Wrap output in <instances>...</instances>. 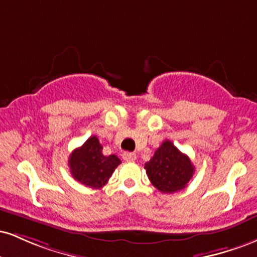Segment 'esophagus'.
<instances>
[{
    "label": "esophagus",
    "mask_w": 257,
    "mask_h": 257,
    "mask_svg": "<svg viewBox=\"0 0 257 257\" xmlns=\"http://www.w3.org/2000/svg\"><path fill=\"white\" fill-rule=\"evenodd\" d=\"M122 158L124 159L125 162H134L135 159H137V156H135V153H132V152H124L122 155Z\"/></svg>",
    "instance_id": "esophagus-1"
}]
</instances>
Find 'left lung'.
I'll list each match as a JSON object with an SVG mask.
<instances>
[{
  "instance_id": "left-lung-1",
  "label": "left lung",
  "mask_w": 257,
  "mask_h": 257,
  "mask_svg": "<svg viewBox=\"0 0 257 257\" xmlns=\"http://www.w3.org/2000/svg\"><path fill=\"white\" fill-rule=\"evenodd\" d=\"M145 169L150 181L162 193L181 191L194 174V167L188 156L169 140L163 141L156 150L153 157L145 163Z\"/></svg>"
}]
</instances>
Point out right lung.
<instances>
[{"label":"right lung","mask_w":257,"mask_h":257,"mask_svg":"<svg viewBox=\"0 0 257 257\" xmlns=\"http://www.w3.org/2000/svg\"><path fill=\"white\" fill-rule=\"evenodd\" d=\"M119 163L120 159L117 156L102 155V146L95 135L88 139L81 147L73 150L69 157L72 178L91 188L105 186Z\"/></svg>","instance_id":"1"}]
</instances>
